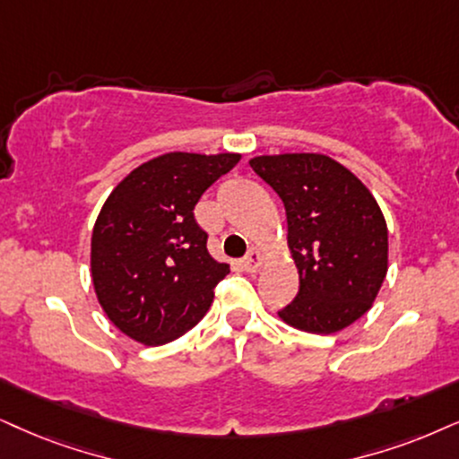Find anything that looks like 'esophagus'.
<instances>
[{
    "instance_id": "1",
    "label": "esophagus",
    "mask_w": 459,
    "mask_h": 459,
    "mask_svg": "<svg viewBox=\"0 0 459 459\" xmlns=\"http://www.w3.org/2000/svg\"><path fill=\"white\" fill-rule=\"evenodd\" d=\"M263 263H264L263 252H260V249H256V247L249 249L247 256L243 258V266H246V271H249V273H256L260 266H263Z\"/></svg>"
}]
</instances>
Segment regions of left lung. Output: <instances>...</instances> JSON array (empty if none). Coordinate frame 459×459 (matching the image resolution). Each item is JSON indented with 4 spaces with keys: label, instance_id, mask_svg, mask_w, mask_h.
<instances>
[{
    "label": "left lung",
    "instance_id": "obj_1",
    "mask_svg": "<svg viewBox=\"0 0 459 459\" xmlns=\"http://www.w3.org/2000/svg\"><path fill=\"white\" fill-rule=\"evenodd\" d=\"M249 165L283 201L299 271L297 299L277 316L313 334L359 320L387 275V224L373 193L326 154H263Z\"/></svg>",
    "mask_w": 459,
    "mask_h": 459
}]
</instances>
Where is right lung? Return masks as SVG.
Returning a JSON list of instances; mask_svg holds the SVG:
<instances>
[{"label":"right lung","instance_id":"right-lung-1","mask_svg":"<svg viewBox=\"0 0 459 459\" xmlns=\"http://www.w3.org/2000/svg\"><path fill=\"white\" fill-rule=\"evenodd\" d=\"M239 159L160 154L135 167L103 203L92 226L91 277L101 309L129 339L165 345L210 309L213 288L230 269L207 252L195 205Z\"/></svg>","mask_w":459,"mask_h":459}]
</instances>
